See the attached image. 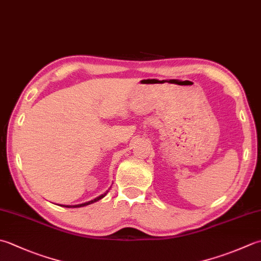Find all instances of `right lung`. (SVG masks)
<instances>
[{"label": "right lung", "instance_id": "obj_1", "mask_svg": "<svg viewBox=\"0 0 261 261\" xmlns=\"http://www.w3.org/2000/svg\"><path fill=\"white\" fill-rule=\"evenodd\" d=\"M106 193H107V192H105L104 195H101V196H99V197L95 198L94 200H90V201H88V202L81 203V205H75V206H64V207H68V208H76V207H84V206H87V205H90V203H93V202H95V201H98L99 199H101V198H103V197H105V196H106Z\"/></svg>", "mask_w": 261, "mask_h": 261}]
</instances>
